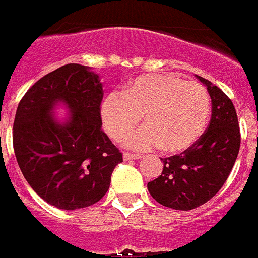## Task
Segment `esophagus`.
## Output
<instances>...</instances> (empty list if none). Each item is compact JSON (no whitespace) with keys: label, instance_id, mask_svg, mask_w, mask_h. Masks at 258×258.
Here are the masks:
<instances>
[{"label":"esophagus","instance_id":"esophagus-1","mask_svg":"<svg viewBox=\"0 0 258 258\" xmlns=\"http://www.w3.org/2000/svg\"><path fill=\"white\" fill-rule=\"evenodd\" d=\"M142 157V155H138V153H130V152H124L123 153V159L124 161H128V160H138Z\"/></svg>","mask_w":258,"mask_h":258}]
</instances>
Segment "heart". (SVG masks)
Here are the masks:
<instances>
[{
	"label": "heart",
	"mask_w": 258,
	"mask_h": 258,
	"mask_svg": "<svg viewBox=\"0 0 258 258\" xmlns=\"http://www.w3.org/2000/svg\"><path fill=\"white\" fill-rule=\"evenodd\" d=\"M146 124L125 138L134 149L160 147L181 152L201 138L210 115V97L197 81H183L173 75H143L112 92L101 105V118L107 135L122 140L140 122Z\"/></svg>",
	"instance_id": "1"
}]
</instances>
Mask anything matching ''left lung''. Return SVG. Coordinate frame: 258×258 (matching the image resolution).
Here are the masks:
<instances>
[{
  "label": "left lung",
  "mask_w": 258,
  "mask_h": 258,
  "mask_svg": "<svg viewBox=\"0 0 258 258\" xmlns=\"http://www.w3.org/2000/svg\"><path fill=\"white\" fill-rule=\"evenodd\" d=\"M211 97L209 127L190 148L161 159L162 173L148 182L149 194L174 210L197 209L213 198L228 178L240 149V127L235 106L226 93L198 77Z\"/></svg>",
  "instance_id": "obj_1"
}]
</instances>
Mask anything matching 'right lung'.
Returning a JSON list of instances; mask_svg holds the SVG:
<instances>
[{
    "mask_svg": "<svg viewBox=\"0 0 258 258\" xmlns=\"http://www.w3.org/2000/svg\"><path fill=\"white\" fill-rule=\"evenodd\" d=\"M98 76L67 64L43 76L19 101L13 147L21 172L45 202L62 210L92 206L110 187L122 152L103 133ZM57 100L71 109L66 125L49 112Z\"/></svg>",
    "mask_w": 258,
    "mask_h": 258,
    "instance_id": "1",
    "label": "right lung"
}]
</instances>
